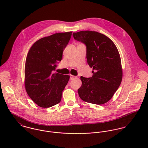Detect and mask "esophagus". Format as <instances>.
<instances>
[{
  "mask_svg": "<svg viewBox=\"0 0 148 148\" xmlns=\"http://www.w3.org/2000/svg\"><path fill=\"white\" fill-rule=\"evenodd\" d=\"M76 77L75 76H73L72 75H70V80H73L74 79H75Z\"/></svg>",
  "mask_w": 148,
  "mask_h": 148,
  "instance_id": "esophagus-1",
  "label": "esophagus"
}]
</instances>
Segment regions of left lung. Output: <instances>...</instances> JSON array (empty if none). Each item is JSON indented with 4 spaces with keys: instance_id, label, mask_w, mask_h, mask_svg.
I'll return each instance as SVG.
<instances>
[{
    "instance_id": "8db88e82",
    "label": "left lung",
    "mask_w": 148,
    "mask_h": 148,
    "mask_svg": "<svg viewBox=\"0 0 148 148\" xmlns=\"http://www.w3.org/2000/svg\"><path fill=\"white\" fill-rule=\"evenodd\" d=\"M73 36L86 45L87 63L93 70L92 77L81 76L82 85L78 89L79 95L85 102L104 104L112 98L123 79L117 48L108 37L96 31L73 32Z\"/></svg>"
}]
</instances>
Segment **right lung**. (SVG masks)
I'll return each instance as SVG.
<instances>
[{
  "instance_id": "obj_1",
  "label": "right lung",
  "mask_w": 148,
  "mask_h": 148,
  "mask_svg": "<svg viewBox=\"0 0 148 148\" xmlns=\"http://www.w3.org/2000/svg\"><path fill=\"white\" fill-rule=\"evenodd\" d=\"M72 33H56L42 38L28 52L24 68L25 88L31 100L42 108H49L61 101L69 76L52 71L62 60Z\"/></svg>"
}]
</instances>
